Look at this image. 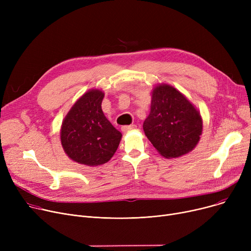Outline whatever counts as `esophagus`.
Here are the masks:
<instances>
[{
	"label": "esophagus",
	"instance_id": "34e87169",
	"mask_svg": "<svg viewBox=\"0 0 251 251\" xmlns=\"http://www.w3.org/2000/svg\"><path fill=\"white\" fill-rule=\"evenodd\" d=\"M121 129H122L123 132H128V131L136 129V125H126V126H122Z\"/></svg>",
	"mask_w": 251,
	"mask_h": 251
}]
</instances>
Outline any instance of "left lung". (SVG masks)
I'll return each mask as SVG.
<instances>
[{"label": "left lung", "mask_w": 251, "mask_h": 251, "mask_svg": "<svg viewBox=\"0 0 251 251\" xmlns=\"http://www.w3.org/2000/svg\"><path fill=\"white\" fill-rule=\"evenodd\" d=\"M143 131L157 151L172 159L196 147L202 132V119L179 90L160 84L152 90L151 112L143 122Z\"/></svg>", "instance_id": "8db88e82"}]
</instances>
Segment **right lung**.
<instances>
[{"label":"right lung","instance_id":"1","mask_svg":"<svg viewBox=\"0 0 251 251\" xmlns=\"http://www.w3.org/2000/svg\"><path fill=\"white\" fill-rule=\"evenodd\" d=\"M104 94L90 89L73 104L61 127V143L70 159L86 166H100L111 160L122 134L101 110Z\"/></svg>","mask_w":251,"mask_h":251}]
</instances>
